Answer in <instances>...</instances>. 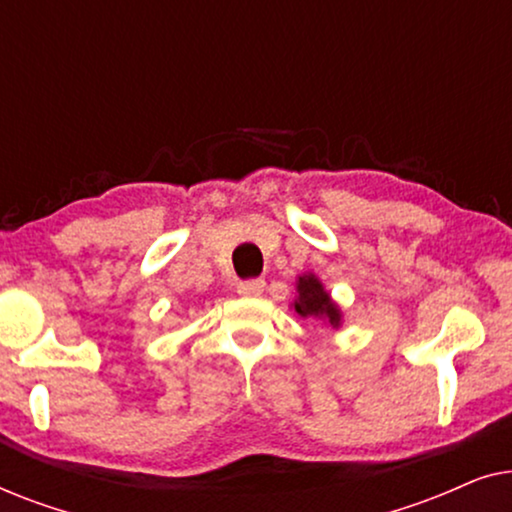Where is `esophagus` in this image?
<instances>
[{"mask_svg": "<svg viewBox=\"0 0 512 512\" xmlns=\"http://www.w3.org/2000/svg\"><path fill=\"white\" fill-rule=\"evenodd\" d=\"M263 289H265V279H261V277L244 279V282L237 284V293H240V296H247V298L261 296Z\"/></svg>", "mask_w": 512, "mask_h": 512, "instance_id": "1", "label": "esophagus"}]
</instances>
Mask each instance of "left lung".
I'll list each match as a JSON object with an SVG mask.
<instances>
[{
  "label": "left lung",
  "instance_id": "8db88e82",
  "mask_svg": "<svg viewBox=\"0 0 512 512\" xmlns=\"http://www.w3.org/2000/svg\"><path fill=\"white\" fill-rule=\"evenodd\" d=\"M291 310L303 319H317L324 326L338 331L342 326V310L331 298L326 286L314 272H303L296 277V298H293Z\"/></svg>",
  "mask_w": 512,
  "mask_h": 512
}]
</instances>
